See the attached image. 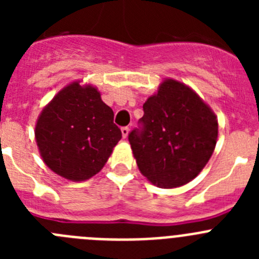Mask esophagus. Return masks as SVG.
<instances>
[{
    "label": "esophagus",
    "mask_w": 259,
    "mask_h": 259,
    "mask_svg": "<svg viewBox=\"0 0 259 259\" xmlns=\"http://www.w3.org/2000/svg\"><path fill=\"white\" fill-rule=\"evenodd\" d=\"M120 131H122L123 139H125V137L128 136V132H130V128H128V127H123L122 130H120Z\"/></svg>",
    "instance_id": "esophagus-1"
}]
</instances>
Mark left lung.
Instances as JSON below:
<instances>
[{
    "instance_id": "obj_1",
    "label": "left lung",
    "mask_w": 259,
    "mask_h": 259,
    "mask_svg": "<svg viewBox=\"0 0 259 259\" xmlns=\"http://www.w3.org/2000/svg\"><path fill=\"white\" fill-rule=\"evenodd\" d=\"M143 110L139 128L128 135L141 174L159 188L189 183L214 152L215 114L191 88L172 79L164 80Z\"/></svg>"
}]
</instances>
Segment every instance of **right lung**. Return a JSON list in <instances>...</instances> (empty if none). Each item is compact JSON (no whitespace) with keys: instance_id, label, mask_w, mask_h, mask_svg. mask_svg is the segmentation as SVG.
I'll use <instances>...</instances> for the list:
<instances>
[{"instance_id":"1","label":"right lung","mask_w":259,"mask_h":259,"mask_svg":"<svg viewBox=\"0 0 259 259\" xmlns=\"http://www.w3.org/2000/svg\"><path fill=\"white\" fill-rule=\"evenodd\" d=\"M35 135L47 166L74 182L96 175L122 139L111 107L97 89L79 83L62 89L42 110Z\"/></svg>"}]
</instances>
